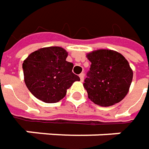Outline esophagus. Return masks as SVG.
Wrapping results in <instances>:
<instances>
[{
	"instance_id": "1",
	"label": "esophagus",
	"mask_w": 149,
	"mask_h": 149,
	"mask_svg": "<svg viewBox=\"0 0 149 149\" xmlns=\"http://www.w3.org/2000/svg\"><path fill=\"white\" fill-rule=\"evenodd\" d=\"M84 73H81V74H79V78H80V80H81V81H83L84 80Z\"/></svg>"
}]
</instances>
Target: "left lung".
Here are the masks:
<instances>
[{
	"label": "left lung",
	"mask_w": 149,
	"mask_h": 149,
	"mask_svg": "<svg viewBox=\"0 0 149 149\" xmlns=\"http://www.w3.org/2000/svg\"><path fill=\"white\" fill-rule=\"evenodd\" d=\"M91 62L84 87L95 104L111 106L127 95L133 79L128 60L111 49H97L86 54Z\"/></svg>",
	"instance_id": "1"
}]
</instances>
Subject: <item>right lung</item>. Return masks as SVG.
Here are the masks:
<instances>
[{
  "instance_id": "right-lung-1",
  "label": "right lung",
  "mask_w": 149,
  "mask_h": 149,
  "mask_svg": "<svg viewBox=\"0 0 149 149\" xmlns=\"http://www.w3.org/2000/svg\"><path fill=\"white\" fill-rule=\"evenodd\" d=\"M67 56L65 49L50 46L32 52L24 60L25 83L38 100L49 104L59 102L73 83L80 80L72 72L74 65L66 61Z\"/></svg>"
}]
</instances>
